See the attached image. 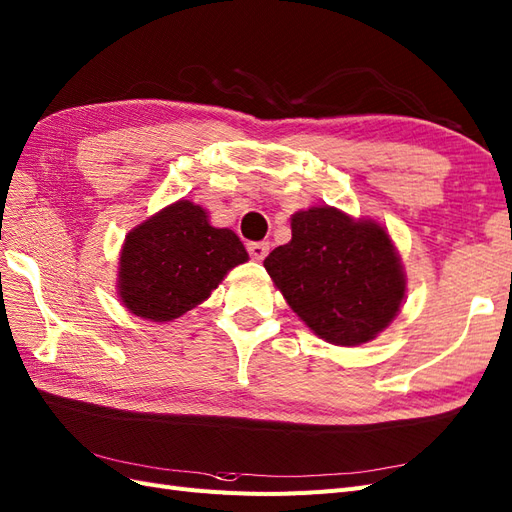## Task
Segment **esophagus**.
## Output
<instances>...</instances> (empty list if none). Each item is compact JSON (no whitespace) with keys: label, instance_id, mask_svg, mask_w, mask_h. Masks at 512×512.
<instances>
[{"label":"esophagus","instance_id":"obj_1","mask_svg":"<svg viewBox=\"0 0 512 512\" xmlns=\"http://www.w3.org/2000/svg\"><path fill=\"white\" fill-rule=\"evenodd\" d=\"M247 252H250V256L254 260H265L267 254H269V243L267 241H258V243H250L247 245Z\"/></svg>","mask_w":512,"mask_h":512}]
</instances>
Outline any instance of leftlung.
I'll list each match as a JSON object with an SVG mask.
<instances>
[{"mask_svg": "<svg viewBox=\"0 0 512 512\" xmlns=\"http://www.w3.org/2000/svg\"><path fill=\"white\" fill-rule=\"evenodd\" d=\"M292 239L265 258L286 303L309 329L335 346L367 344L399 314L406 273L378 222L335 207L290 218Z\"/></svg>", "mask_w": 512, "mask_h": 512, "instance_id": "obj_1", "label": "left lung"}]
</instances>
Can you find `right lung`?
Listing matches in <instances>:
<instances>
[{
  "label": "right lung",
  "mask_w": 512,
  "mask_h": 512,
  "mask_svg": "<svg viewBox=\"0 0 512 512\" xmlns=\"http://www.w3.org/2000/svg\"><path fill=\"white\" fill-rule=\"evenodd\" d=\"M247 258L235 232L211 226L200 205L177 200L126 235L117 294L134 316L170 322L209 299Z\"/></svg>",
  "instance_id": "right-lung-1"
}]
</instances>
